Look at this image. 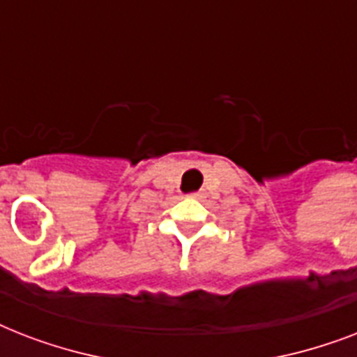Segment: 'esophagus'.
I'll return each instance as SVG.
<instances>
[{"instance_id":"1","label":"esophagus","mask_w":357,"mask_h":357,"mask_svg":"<svg viewBox=\"0 0 357 357\" xmlns=\"http://www.w3.org/2000/svg\"><path fill=\"white\" fill-rule=\"evenodd\" d=\"M192 196H195V198H198V196H200V195H198V192H195V195H192Z\"/></svg>"}]
</instances>
